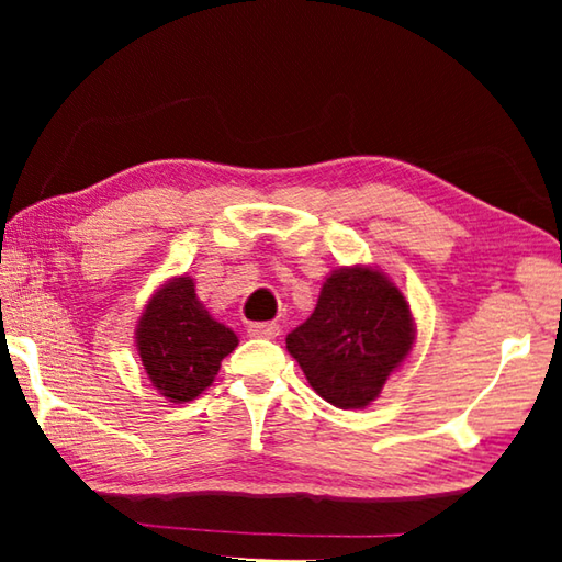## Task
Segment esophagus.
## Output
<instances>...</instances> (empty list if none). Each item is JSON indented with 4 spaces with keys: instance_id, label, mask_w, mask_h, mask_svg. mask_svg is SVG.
Returning <instances> with one entry per match:
<instances>
[{
    "instance_id": "34e87169",
    "label": "esophagus",
    "mask_w": 562,
    "mask_h": 562,
    "mask_svg": "<svg viewBox=\"0 0 562 562\" xmlns=\"http://www.w3.org/2000/svg\"><path fill=\"white\" fill-rule=\"evenodd\" d=\"M247 331H250V337L258 339H274L280 335V325L278 322H252Z\"/></svg>"
}]
</instances>
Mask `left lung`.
Segmentation results:
<instances>
[{
	"mask_svg": "<svg viewBox=\"0 0 562 562\" xmlns=\"http://www.w3.org/2000/svg\"><path fill=\"white\" fill-rule=\"evenodd\" d=\"M414 345L404 294L382 272L341 268L322 284L310 319L288 335L312 389L337 408L374 402Z\"/></svg>",
	"mask_w": 562,
	"mask_h": 562,
	"instance_id": "left-lung-1",
	"label": "left lung"
}]
</instances>
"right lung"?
Wrapping results in <instances>:
<instances>
[{
    "mask_svg": "<svg viewBox=\"0 0 562 562\" xmlns=\"http://www.w3.org/2000/svg\"><path fill=\"white\" fill-rule=\"evenodd\" d=\"M136 341L148 379L176 404L203 394L237 347L235 331L207 315L190 278L170 280L150 297Z\"/></svg>",
    "mask_w": 562,
    "mask_h": 562,
    "instance_id": "right-lung-1",
    "label": "right lung"
}]
</instances>
